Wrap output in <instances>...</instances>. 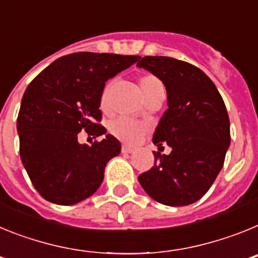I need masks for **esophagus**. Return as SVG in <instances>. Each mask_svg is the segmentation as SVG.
Wrapping results in <instances>:
<instances>
[{
	"label": "esophagus",
	"instance_id": "34e87169",
	"mask_svg": "<svg viewBox=\"0 0 258 258\" xmlns=\"http://www.w3.org/2000/svg\"><path fill=\"white\" fill-rule=\"evenodd\" d=\"M121 152H122V154H133L134 150L131 149V147H127V146H122Z\"/></svg>",
	"mask_w": 258,
	"mask_h": 258
}]
</instances>
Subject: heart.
<instances>
[{"instance_id": "obj_1", "label": "heart", "mask_w": 258, "mask_h": 258, "mask_svg": "<svg viewBox=\"0 0 258 258\" xmlns=\"http://www.w3.org/2000/svg\"><path fill=\"white\" fill-rule=\"evenodd\" d=\"M108 89L109 88L107 86L103 90V93H102V108L106 107L107 98H108ZM140 89L143 101H146L147 98L154 95L155 93L164 90V86L160 83V80L156 79L155 76H151V75H147V76L141 77ZM146 131H147V126L145 124L133 121V120H127V118L124 117L116 118L109 125V132L112 133V136H115L117 140L126 143V145H136L141 140V137L146 133Z\"/></svg>"}]
</instances>
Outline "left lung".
Masks as SVG:
<instances>
[{
	"label": "left lung",
	"mask_w": 258,
	"mask_h": 258,
	"mask_svg": "<svg viewBox=\"0 0 258 258\" xmlns=\"http://www.w3.org/2000/svg\"><path fill=\"white\" fill-rule=\"evenodd\" d=\"M161 80L168 109L155 131V165L138 177L149 197L164 206L198 202L217 178L230 146V120L217 88L202 70L168 56L137 63ZM166 144L171 154L160 152Z\"/></svg>",
	"instance_id": "left-lung-1"
}]
</instances>
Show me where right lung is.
<instances>
[{"instance_id":"add662e5","label":"right lung","mask_w":258,"mask_h":258,"mask_svg":"<svg viewBox=\"0 0 258 258\" xmlns=\"http://www.w3.org/2000/svg\"><path fill=\"white\" fill-rule=\"evenodd\" d=\"M140 58L75 52L52 61L26 89L17 121L20 159L47 202L72 206L99 188L107 163L121 145L112 134L92 146L81 145L77 136L81 130L106 134L97 124L104 84Z\"/></svg>"}]
</instances>
